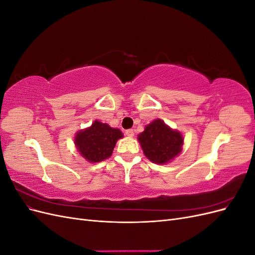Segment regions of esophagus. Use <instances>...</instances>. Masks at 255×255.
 <instances>
[{"label":"esophagus","instance_id":"esophagus-1","mask_svg":"<svg viewBox=\"0 0 255 255\" xmlns=\"http://www.w3.org/2000/svg\"><path fill=\"white\" fill-rule=\"evenodd\" d=\"M126 135L128 136V137H133V136H134V130H133L132 128L127 129V130H126Z\"/></svg>","mask_w":255,"mask_h":255}]
</instances>
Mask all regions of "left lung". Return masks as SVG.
Wrapping results in <instances>:
<instances>
[{
    "label": "left lung",
    "instance_id": "left-lung-1",
    "mask_svg": "<svg viewBox=\"0 0 255 255\" xmlns=\"http://www.w3.org/2000/svg\"><path fill=\"white\" fill-rule=\"evenodd\" d=\"M144 155L155 164H165L182 151L183 137L157 119L146 126L138 135Z\"/></svg>",
    "mask_w": 255,
    "mask_h": 255
}]
</instances>
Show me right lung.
I'll return each mask as SVG.
<instances>
[{"mask_svg":"<svg viewBox=\"0 0 255 255\" xmlns=\"http://www.w3.org/2000/svg\"><path fill=\"white\" fill-rule=\"evenodd\" d=\"M122 137L120 129L95 121L90 128L76 134L75 145L83 157L92 163H99L112 155L116 142Z\"/></svg>","mask_w":255,"mask_h":255,"instance_id":"right-lung-1","label":"right lung"}]
</instances>
